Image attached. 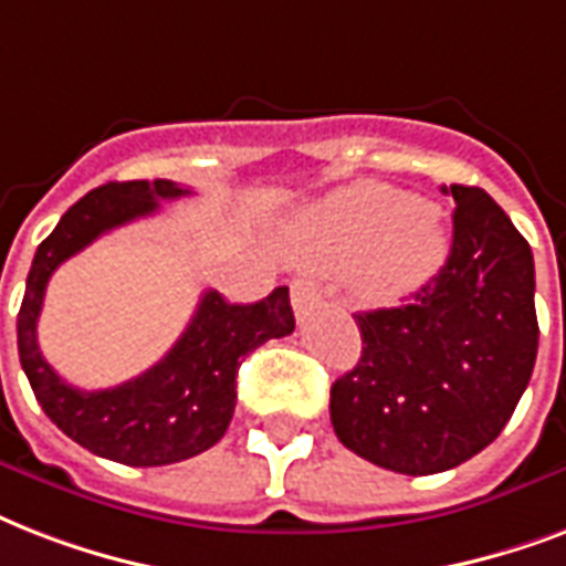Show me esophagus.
Instances as JSON below:
<instances>
[{
  "label": "esophagus",
  "instance_id": "obj_1",
  "mask_svg": "<svg viewBox=\"0 0 566 566\" xmlns=\"http://www.w3.org/2000/svg\"><path fill=\"white\" fill-rule=\"evenodd\" d=\"M318 297H322V292H318V286H315L313 280H295V283H292V306H295L297 315H304L306 310H313V306L318 304Z\"/></svg>",
  "mask_w": 566,
  "mask_h": 566
}]
</instances>
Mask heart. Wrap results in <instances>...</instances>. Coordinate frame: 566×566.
<instances>
[{"label": "heart", "mask_w": 566, "mask_h": 566, "mask_svg": "<svg viewBox=\"0 0 566 566\" xmlns=\"http://www.w3.org/2000/svg\"><path fill=\"white\" fill-rule=\"evenodd\" d=\"M292 253L313 269H343L357 304L392 306L442 269L449 227L431 200L384 182H352L297 221Z\"/></svg>", "instance_id": "obj_1"}]
</instances>
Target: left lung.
I'll return each instance as SVG.
<instances>
[{
  "label": "left lung",
  "instance_id": "obj_1",
  "mask_svg": "<svg viewBox=\"0 0 566 566\" xmlns=\"http://www.w3.org/2000/svg\"><path fill=\"white\" fill-rule=\"evenodd\" d=\"M454 197L449 260L413 304L357 313L363 354L331 387L345 449L375 467L433 475L496 440L537 357L532 248L475 186Z\"/></svg>",
  "mask_w": 566,
  "mask_h": 566
}]
</instances>
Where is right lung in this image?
Here are the masks:
<instances>
[{"instance_id": "obj_1", "label": "right lung", "mask_w": 566, "mask_h": 566, "mask_svg": "<svg viewBox=\"0 0 566 566\" xmlns=\"http://www.w3.org/2000/svg\"><path fill=\"white\" fill-rule=\"evenodd\" d=\"M191 195L170 179L108 182L61 214L32 260L17 315V348L38 405L70 440L126 467H165L221 440L235 410V375L253 348L295 331L289 289L256 304H230L203 292L186 333L153 369L120 387L78 389L55 375L38 345V315L52 271L115 227L147 218L159 200Z\"/></svg>"}]
</instances>
